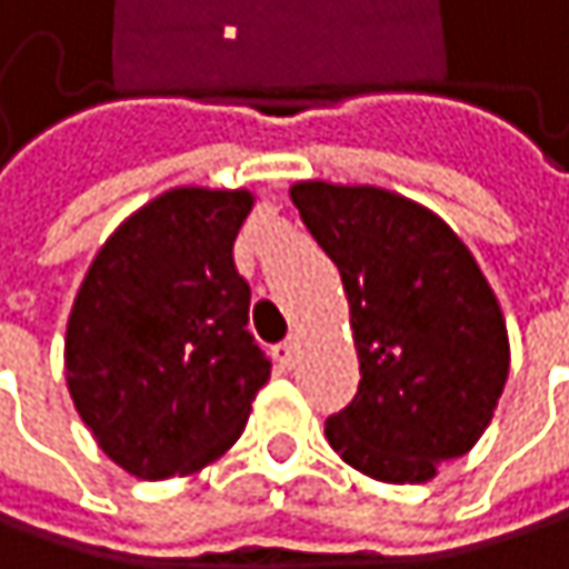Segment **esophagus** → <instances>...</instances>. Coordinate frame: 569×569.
Segmentation results:
<instances>
[{
    "mask_svg": "<svg viewBox=\"0 0 569 569\" xmlns=\"http://www.w3.org/2000/svg\"><path fill=\"white\" fill-rule=\"evenodd\" d=\"M296 356H299V336H289V339H283V342L277 346V359H280L283 366H292Z\"/></svg>",
    "mask_w": 569,
    "mask_h": 569,
    "instance_id": "obj_1",
    "label": "esophagus"
}]
</instances>
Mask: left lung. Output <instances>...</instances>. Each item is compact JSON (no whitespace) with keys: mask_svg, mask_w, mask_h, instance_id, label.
Wrapping results in <instances>:
<instances>
[{"mask_svg":"<svg viewBox=\"0 0 569 569\" xmlns=\"http://www.w3.org/2000/svg\"><path fill=\"white\" fill-rule=\"evenodd\" d=\"M339 267L359 392L326 421L356 471L418 485L485 435L508 382L501 306L468 247L431 210L379 190L306 180L289 190Z\"/></svg>","mask_w":569,"mask_h":569,"instance_id":"1","label":"left lung"}]
</instances>
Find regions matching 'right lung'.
Returning <instances> with one entry per match:
<instances>
[{"label":"right lung","mask_w":569,"mask_h":569,"mask_svg":"<svg viewBox=\"0 0 569 569\" xmlns=\"http://www.w3.org/2000/svg\"><path fill=\"white\" fill-rule=\"evenodd\" d=\"M250 207L247 190H168L111 233L74 296L71 401L101 451L144 481L220 458L270 379L233 263Z\"/></svg>","instance_id":"right-lung-1"}]
</instances>
